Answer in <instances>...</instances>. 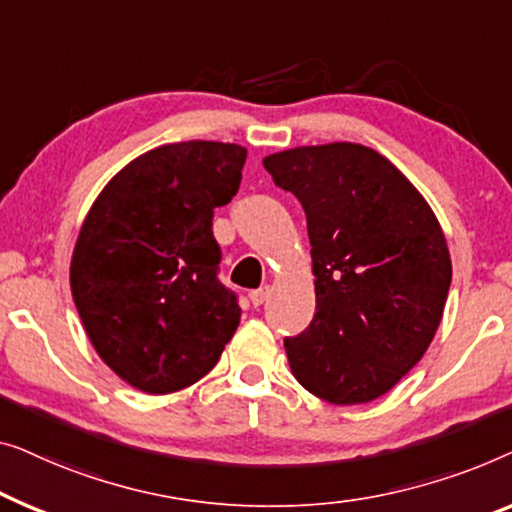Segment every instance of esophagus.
Segmentation results:
<instances>
[{
	"instance_id": "1",
	"label": "esophagus",
	"mask_w": 512,
	"mask_h": 512,
	"mask_svg": "<svg viewBox=\"0 0 512 512\" xmlns=\"http://www.w3.org/2000/svg\"><path fill=\"white\" fill-rule=\"evenodd\" d=\"M269 294H271L269 287H259V290H253V292L248 294V297H250V304H253V306H262L264 301L269 299Z\"/></svg>"
}]
</instances>
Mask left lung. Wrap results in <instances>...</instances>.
<instances>
[{"label":"left lung","instance_id":"8db88e82","mask_svg":"<svg viewBox=\"0 0 512 512\" xmlns=\"http://www.w3.org/2000/svg\"><path fill=\"white\" fill-rule=\"evenodd\" d=\"M306 211L315 318L285 338L294 378L334 406L383 397L441 325L452 262L427 199L378 150L336 141L264 157Z\"/></svg>","mask_w":512,"mask_h":512}]
</instances>
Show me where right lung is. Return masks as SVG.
Masks as SVG:
<instances>
[{"label": "right lung", "instance_id": "add662e5", "mask_svg": "<svg viewBox=\"0 0 512 512\" xmlns=\"http://www.w3.org/2000/svg\"><path fill=\"white\" fill-rule=\"evenodd\" d=\"M248 150L181 141L122 167L85 215L71 297L97 355L146 394L197 383L241 322L218 280L213 208L239 192Z\"/></svg>", "mask_w": 512, "mask_h": 512}]
</instances>
